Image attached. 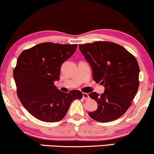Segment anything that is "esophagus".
<instances>
[{"instance_id": "34e87169", "label": "esophagus", "mask_w": 154, "mask_h": 154, "mask_svg": "<svg viewBox=\"0 0 154 154\" xmlns=\"http://www.w3.org/2000/svg\"><path fill=\"white\" fill-rule=\"evenodd\" d=\"M82 96H83V99H85V100H88V99H89V95H88V93H85V92H83L82 93Z\"/></svg>"}]
</instances>
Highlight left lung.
Wrapping results in <instances>:
<instances>
[{"label":"left lung","instance_id":"1","mask_svg":"<svg viewBox=\"0 0 154 154\" xmlns=\"http://www.w3.org/2000/svg\"><path fill=\"white\" fill-rule=\"evenodd\" d=\"M79 47L92 66L93 79L105 88L101 95L89 94L97 103V110L89 116L101 123L117 120L130 107L138 91L140 69L136 57L113 42H95Z\"/></svg>","mask_w":154,"mask_h":154}]
</instances>
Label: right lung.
<instances>
[{
	"label": "right lung",
	"mask_w": 154,
	"mask_h": 154,
	"mask_svg": "<svg viewBox=\"0 0 154 154\" xmlns=\"http://www.w3.org/2000/svg\"><path fill=\"white\" fill-rule=\"evenodd\" d=\"M77 44L42 43L24 50L18 56L14 77L16 92L23 107L36 119L47 123L64 118L72 102L81 99L77 90L68 93L54 85L62 64L72 56Z\"/></svg>",
	"instance_id": "add662e5"
}]
</instances>
